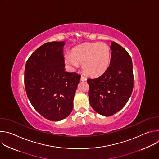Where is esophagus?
Masks as SVG:
<instances>
[{"label":"esophagus","instance_id":"1","mask_svg":"<svg viewBox=\"0 0 159 159\" xmlns=\"http://www.w3.org/2000/svg\"><path fill=\"white\" fill-rule=\"evenodd\" d=\"M80 80L82 81V82H84V81H86V80H87V79H86L85 77L82 76L81 78H80Z\"/></svg>","mask_w":159,"mask_h":159}]
</instances>
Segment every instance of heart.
Returning <instances> with one entry per match:
<instances>
[{"instance_id":"obj_1","label":"heart","mask_w":159,"mask_h":159,"mask_svg":"<svg viewBox=\"0 0 159 159\" xmlns=\"http://www.w3.org/2000/svg\"><path fill=\"white\" fill-rule=\"evenodd\" d=\"M64 60L72 69H77L82 63L86 74L98 76L104 73L109 65L110 48L104 43H85L74 48L72 54L66 53Z\"/></svg>"}]
</instances>
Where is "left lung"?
<instances>
[{
  "label": "left lung",
  "mask_w": 159,
  "mask_h": 159,
  "mask_svg": "<svg viewBox=\"0 0 159 159\" xmlns=\"http://www.w3.org/2000/svg\"><path fill=\"white\" fill-rule=\"evenodd\" d=\"M110 65L105 72L87 79L89 102L98 114L110 116L120 111L129 100L133 88L131 58L121 46L111 43Z\"/></svg>",
  "instance_id": "1"
}]
</instances>
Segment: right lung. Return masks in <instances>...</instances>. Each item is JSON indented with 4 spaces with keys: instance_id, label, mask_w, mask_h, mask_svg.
Returning a JSON list of instances; mask_svg holds the SVG:
<instances>
[{
    "instance_id": "right-lung-1",
    "label": "right lung",
    "mask_w": 159,
    "mask_h": 159,
    "mask_svg": "<svg viewBox=\"0 0 159 159\" xmlns=\"http://www.w3.org/2000/svg\"><path fill=\"white\" fill-rule=\"evenodd\" d=\"M65 41L44 43L28 60L25 85L28 98L46 119L59 121L71 113L80 75L65 71Z\"/></svg>"
}]
</instances>
